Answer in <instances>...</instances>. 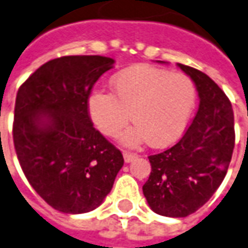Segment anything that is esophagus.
Here are the masks:
<instances>
[{"label":"esophagus","mask_w":248,"mask_h":248,"mask_svg":"<svg viewBox=\"0 0 248 248\" xmlns=\"http://www.w3.org/2000/svg\"><path fill=\"white\" fill-rule=\"evenodd\" d=\"M137 157V153H133V152H127V151H124V159L126 163H130L131 160H134Z\"/></svg>","instance_id":"34e87169"}]
</instances>
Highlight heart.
<instances>
[{
	"label": "heart",
	"mask_w": 248,
	"mask_h": 248,
	"mask_svg": "<svg viewBox=\"0 0 248 248\" xmlns=\"http://www.w3.org/2000/svg\"><path fill=\"white\" fill-rule=\"evenodd\" d=\"M111 85L114 93L95 91L88 99L89 115L103 134L115 137L131 118L136 124L122 136L124 145L149 141L159 148L181 137L197 97L187 76L137 65L114 76Z\"/></svg>",
	"instance_id": "b5f03b06"
}]
</instances>
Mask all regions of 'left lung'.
<instances>
[{"instance_id":"obj_1","label":"left lung","mask_w":248,"mask_h":248,"mask_svg":"<svg viewBox=\"0 0 248 248\" xmlns=\"http://www.w3.org/2000/svg\"><path fill=\"white\" fill-rule=\"evenodd\" d=\"M178 66L194 81L200 107L175 145L148 157L152 171L142 186L151 209L167 217H186L210 200L235 146L233 110L223 89L201 70Z\"/></svg>"}]
</instances>
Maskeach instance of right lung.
I'll return each mask as SVG.
<instances>
[{
    "label": "right lung",
    "instance_id": "right-lung-1",
    "mask_svg": "<svg viewBox=\"0 0 248 248\" xmlns=\"http://www.w3.org/2000/svg\"><path fill=\"white\" fill-rule=\"evenodd\" d=\"M114 60L67 55L46 62L18 88L13 144L33 190L62 213L96 209L124 166L119 149L96 130L91 91Z\"/></svg>",
    "mask_w": 248,
    "mask_h": 248
}]
</instances>
